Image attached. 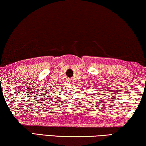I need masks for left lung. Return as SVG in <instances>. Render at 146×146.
<instances>
[{
  "instance_id": "left-lung-1",
  "label": "left lung",
  "mask_w": 146,
  "mask_h": 146,
  "mask_svg": "<svg viewBox=\"0 0 146 146\" xmlns=\"http://www.w3.org/2000/svg\"><path fill=\"white\" fill-rule=\"evenodd\" d=\"M103 95H104V94H103Z\"/></svg>"
}]
</instances>
